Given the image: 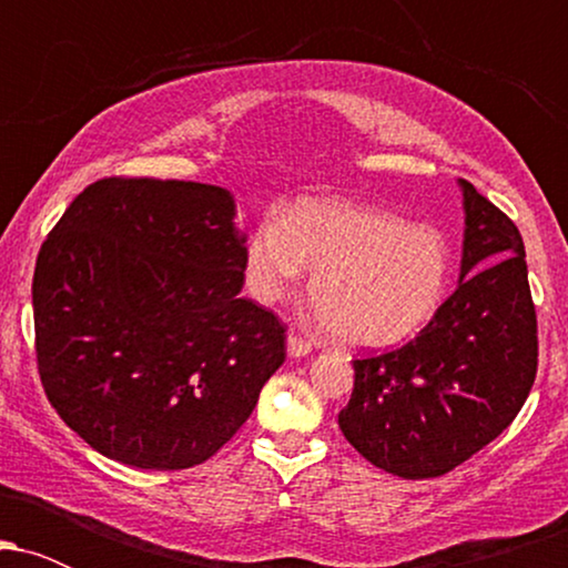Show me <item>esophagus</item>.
Segmentation results:
<instances>
[{
  "label": "esophagus",
  "mask_w": 568,
  "mask_h": 568,
  "mask_svg": "<svg viewBox=\"0 0 568 568\" xmlns=\"http://www.w3.org/2000/svg\"><path fill=\"white\" fill-rule=\"evenodd\" d=\"M312 352V344L306 342V338H302V336H296L291 331L288 334V355L291 357H306Z\"/></svg>",
  "instance_id": "1"
}]
</instances>
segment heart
<instances>
[{"mask_svg":"<svg viewBox=\"0 0 568 568\" xmlns=\"http://www.w3.org/2000/svg\"><path fill=\"white\" fill-rule=\"evenodd\" d=\"M245 285L262 304L288 298L312 270L310 298L347 347L408 342L438 315L452 251L438 230L379 207L304 197L247 234Z\"/></svg>","mask_w":568,"mask_h":568,"instance_id":"obj_1","label":"heart"}]
</instances>
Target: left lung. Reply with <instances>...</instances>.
<instances>
[{
    "label": "left lung",
    "instance_id": "1",
    "mask_svg": "<svg viewBox=\"0 0 568 568\" xmlns=\"http://www.w3.org/2000/svg\"><path fill=\"white\" fill-rule=\"evenodd\" d=\"M459 285L414 342L355 361L344 438L397 478L454 470L510 427L537 376V315L518 226L470 181Z\"/></svg>",
    "mask_w": 568,
    "mask_h": 568
}]
</instances>
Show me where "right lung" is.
Masks as SVG:
<instances>
[{
    "instance_id": "1",
    "label": "right lung",
    "mask_w": 568,
    "mask_h": 568,
    "mask_svg": "<svg viewBox=\"0 0 568 568\" xmlns=\"http://www.w3.org/2000/svg\"><path fill=\"white\" fill-rule=\"evenodd\" d=\"M234 194L194 181L103 179L39 251L37 363L48 400L98 454L186 470L245 425L285 361V328L240 298Z\"/></svg>"
}]
</instances>
